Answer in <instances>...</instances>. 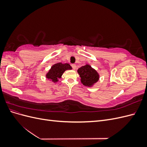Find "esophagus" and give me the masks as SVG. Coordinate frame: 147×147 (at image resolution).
I'll use <instances>...</instances> for the list:
<instances>
[{"label":"esophagus","instance_id":"obj_1","mask_svg":"<svg viewBox=\"0 0 147 147\" xmlns=\"http://www.w3.org/2000/svg\"><path fill=\"white\" fill-rule=\"evenodd\" d=\"M71 66H72V69H73L74 70H75V69H76V68H77V65H76V64H72V65H71Z\"/></svg>","mask_w":147,"mask_h":147}]
</instances>
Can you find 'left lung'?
Segmentation results:
<instances>
[{"mask_svg":"<svg viewBox=\"0 0 147 147\" xmlns=\"http://www.w3.org/2000/svg\"><path fill=\"white\" fill-rule=\"evenodd\" d=\"M77 72L81 77L82 83L84 86H92L99 80V75L90 65L86 64L81 67L78 69Z\"/></svg>","mask_w":147,"mask_h":147,"instance_id":"8db88e82","label":"left lung"}]
</instances>
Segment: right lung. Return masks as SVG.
<instances>
[{"label": "right lung", "instance_id": "obj_1", "mask_svg": "<svg viewBox=\"0 0 147 147\" xmlns=\"http://www.w3.org/2000/svg\"><path fill=\"white\" fill-rule=\"evenodd\" d=\"M72 69V67L69 64H62L61 63H57L53 65L51 69L47 73L46 77L47 78L50 79L53 82H57L58 78H60L62 75L67 70Z\"/></svg>", "mask_w": 147, "mask_h": 147}]
</instances>
